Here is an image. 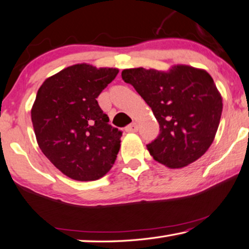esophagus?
<instances>
[{
	"instance_id": "esophagus-1",
	"label": "esophagus",
	"mask_w": 249,
	"mask_h": 249,
	"mask_svg": "<svg viewBox=\"0 0 249 249\" xmlns=\"http://www.w3.org/2000/svg\"><path fill=\"white\" fill-rule=\"evenodd\" d=\"M137 130H138V124H137L136 122H133V124H129L125 127V131L127 132H136Z\"/></svg>"
}]
</instances>
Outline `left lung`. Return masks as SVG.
<instances>
[{"label":"left lung","mask_w":249,"mask_h":249,"mask_svg":"<svg viewBox=\"0 0 249 249\" xmlns=\"http://www.w3.org/2000/svg\"><path fill=\"white\" fill-rule=\"evenodd\" d=\"M121 76L160 124V136L147 145L155 160L182 168L209 149L220 124L222 98L207 71L174 65L167 71L127 68Z\"/></svg>","instance_id":"8db88e82"}]
</instances>
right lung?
I'll return each instance as SVG.
<instances>
[{"instance_id":"1","label":"right lung","mask_w":249,"mask_h":249,"mask_svg":"<svg viewBox=\"0 0 249 249\" xmlns=\"http://www.w3.org/2000/svg\"><path fill=\"white\" fill-rule=\"evenodd\" d=\"M118 68L76 64L47 78L31 109L39 148L75 181H95L113 166L122 132L107 124L96 98Z\"/></svg>"}]
</instances>
